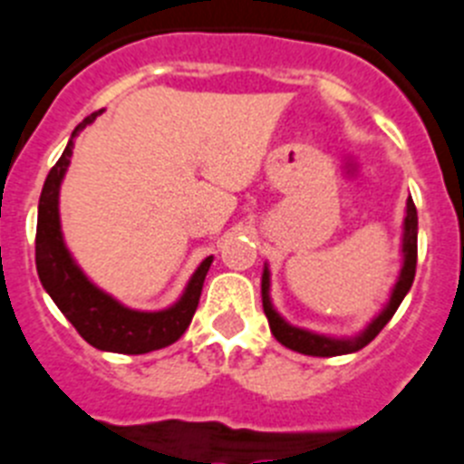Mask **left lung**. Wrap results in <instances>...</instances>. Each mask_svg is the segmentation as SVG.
Returning a JSON list of instances; mask_svg holds the SVG:
<instances>
[{
	"mask_svg": "<svg viewBox=\"0 0 464 464\" xmlns=\"http://www.w3.org/2000/svg\"><path fill=\"white\" fill-rule=\"evenodd\" d=\"M416 259H418V212L413 200H406V215L404 224H401V268L400 277L394 282L392 292H390L388 304L382 305L381 313L373 317L360 334L354 336H327V334L310 332L304 327H294L285 317L276 310L271 301V271L268 264H264V273H261V301H264V313L268 317L273 336L280 341L285 348L296 350L301 354H313V357H336V354H350L369 345L373 338L381 334V329L392 320L400 304L409 294L413 277H416Z\"/></svg>",
	"mask_w": 464,
	"mask_h": 464,
	"instance_id": "left-lung-1",
	"label": "left lung"
}]
</instances>
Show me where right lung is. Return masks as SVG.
Wrapping results in <instances>:
<instances>
[{"label": "right lung", "instance_id": "1", "mask_svg": "<svg viewBox=\"0 0 464 464\" xmlns=\"http://www.w3.org/2000/svg\"><path fill=\"white\" fill-rule=\"evenodd\" d=\"M102 111L86 116L74 128L70 142L64 147L58 163L51 168L39 198L37 215V273L48 296L55 301L67 320L92 348L104 353L144 354L175 343L187 332L191 317L198 308L203 282L208 276L212 256L200 261V266L188 277L182 296L163 310H135L116 301L111 294L100 289L88 280L79 268L74 256L64 245L60 227V184L70 168L74 137L91 126Z\"/></svg>", "mask_w": 464, "mask_h": 464}]
</instances>
